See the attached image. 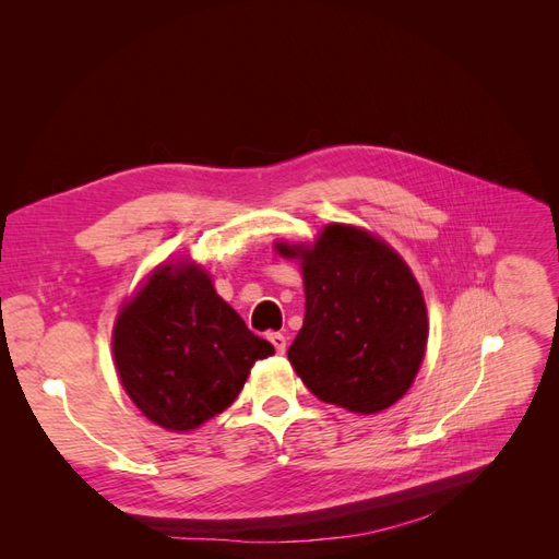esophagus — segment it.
<instances>
[{"label": "esophagus", "instance_id": "esophagus-1", "mask_svg": "<svg viewBox=\"0 0 559 559\" xmlns=\"http://www.w3.org/2000/svg\"><path fill=\"white\" fill-rule=\"evenodd\" d=\"M270 343H273L277 354H286V337L282 333H270Z\"/></svg>", "mask_w": 559, "mask_h": 559}]
</instances>
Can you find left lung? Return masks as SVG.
Returning a JSON list of instances; mask_svg holds the SVG:
<instances>
[{
	"mask_svg": "<svg viewBox=\"0 0 559 559\" xmlns=\"http://www.w3.org/2000/svg\"><path fill=\"white\" fill-rule=\"evenodd\" d=\"M296 259L306 317L289 361L324 403L357 415L392 408L425 361L429 317L411 265L380 235L329 224L314 242L277 240Z\"/></svg>",
	"mask_w": 559,
	"mask_h": 559,
	"instance_id": "obj_1",
	"label": "left lung"
}]
</instances>
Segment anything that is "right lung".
<instances>
[{"label": "right lung", "mask_w": 559, "mask_h": 559, "mask_svg": "<svg viewBox=\"0 0 559 559\" xmlns=\"http://www.w3.org/2000/svg\"><path fill=\"white\" fill-rule=\"evenodd\" d=\"M118 380L154 425L189 433L238 399L257 361L275 354L216 294L191 259H167L118 308L111 331Z\"/></svg>", "instance_id": "obj_1"}]
</instances>
